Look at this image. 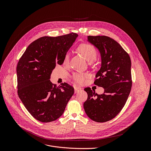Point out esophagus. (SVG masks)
Returning a JSON list of instances; mask_svg holds the SVG:
<instances>
[{
	"label": "esophagus",
	"instance_id": "obj_1",
	"mask_svg": "<svg viewBox=\"0 0 151 151\" xmlns=\"http://www.w3.org/2000/svg\"><path fill=\"white\" fill-rule=\"evenodd\" d=\"M81 89V88H79V87H75V88H74V92H75V93H77V92H78L79 91H80Z\"/></svg>",
	"mask_w": 151,
	"mask_h": 151
}]
</instances>
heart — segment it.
Returning <instances> with one entry per match:
<instances>
[{
  "mask_svg": "<svg viewBox=\"0 0 151 151\" xmlns=\"http://www.w3.org/2000/svg\"><path fill=\"white\" fill-rule=\"evenodd\" d=\"M78 50L85 57L86 60L89 62H92L96 60L97 58V52L95 47L91 44H82L80 45L78 48ZM70 60V53H67L64 58V64L67 65ZM89 78V75L86 73H75L72 75L73 80L79 84H84Z\"/></svg>",
  "mask_w": 151,
  "mask_h": 151,
  "instance_id": "obj_1",
  "label": "heart"
}]
</instances>
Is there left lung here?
Returning a JSON list of instances; mask_svg holds the SVG:
<instances>
[{"instance_id":"left-lung-1","label":"left lung","mask_w":151,"mask_h":151,"mask_svg":"<svg viewBox=\"0 0 151 151\" xmlns=\"http://www.w3.org/2000/svg\"><path fill=\"white\" fill-rule=\"evenodd\" d=\"M88 41L100 52L101 67L94 84L105 91L98 95L91 88H86L88 98L84 108L91 120L104 123L114 118L126 103L132 86L131 62L121 45L109 37L88 36Z\"/></svg>"}]
</instances>
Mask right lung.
<instances>
[{
  "label": "right lung",
  "instance_id": "obj_1",
  "mask_svg": "<svg viewBox=\"0 0 151 151\" xmlns=\"http://www.w3.org/2000/svg\"><path fill=\"white\" fill-rule=\"evenodd\" d=\"M78 34L43 37L31 43L17 65V93L28 112L37 120L48 123L63 113L74 89L67 83L57 86L50 77L56 64L63 63L67 52Z\"/></svg>",
  "mask_w": 151,
  "mask_h": 151
}]
</instances>
